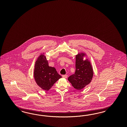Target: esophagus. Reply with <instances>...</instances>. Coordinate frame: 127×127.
Wrapping results in <instances>:
<instances>
[{"instance_id": "34e87169", "label": "esophagus", "mask_w": 127, "mask_h": 127, "mask_svg": "<svg viewBox=\"0 0 127 127\" xmlns=\"http://www.w3.org/2000/svg\"><path fill=\"white\" fill-rule=\"evenodd\" d=\"M62 77L64 78H66L67 77V74H65V75H62Z\"/></svg>"}]
</instances>
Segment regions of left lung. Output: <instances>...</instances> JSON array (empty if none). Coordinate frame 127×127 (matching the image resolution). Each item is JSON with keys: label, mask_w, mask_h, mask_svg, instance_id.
<instances>
[{"label": "left lung", "mask_w": 127, "mask_h": 127, "mask_svg": "<svg viewBox=\"0 0 127 127\" xmlns=\"http://www.w3.org/2000/svg\"><path fill=\"white\" fill-rule=\"evenodd\" d=\"M84 54L76 56L75 73L68 78V80L74 89L81 90L89 84L92 79L93 70L88 60L83 61Z\"/></svg>", "instance_id": "obj_1"}]
</instances>
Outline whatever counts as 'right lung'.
<instances>
[{
	"label": "right lung",
	"instance_id": "1",
	"mask_svg": "<svg viewBox=\"0 0 127 127\" xmlns=\"http://www.w3.org/2000/svg\"><path fill=\"white\" fill-rule=\"evenodd\" d=\"M34 77L37 84L46 91L49 90L62 77L55 68L48 65L46 56L43 54L39 56L35 62Z\"/></svg>",
	"mask_w": 127,
	"mask_h": 127
}]
</instances>
